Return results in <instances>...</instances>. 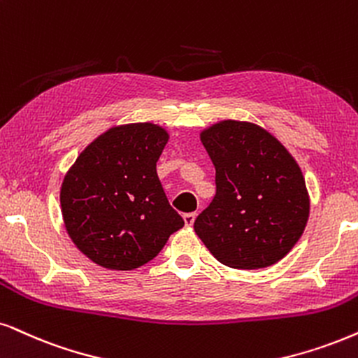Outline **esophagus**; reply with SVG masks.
<instances>
[{
	"instance_id": "1",
	"label": "esophagus",
	"mask_w": 358,
	"mask_h": 358,
	"mask_svg": "<svg viewBox=\"0 0 358 358\" xmlns=\"http://www.w3.org/2000/svg\"><path fill=\"white\" fill-rule=\"evenodd\" d=\"M194 218H196V213H185V215H183L185 224H187V226H192L194 223Z\"/></svg>"
}]
</instances>
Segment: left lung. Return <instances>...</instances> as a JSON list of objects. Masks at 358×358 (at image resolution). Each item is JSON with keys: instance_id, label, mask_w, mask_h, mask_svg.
<instances>
[{"instance_id": "1", "label": "left lung", "mask_w": 358, "mask_h": 358, "mask_svg": "<svg viewBox=\"0 0 358 358\" xmlns=\"http://www.w3.org/2000/svg\"><path fill=\"white\" fill-rule=\"evenodd\" d=\"M216 169V194L194 231L221 264L259 269L282 259L309 218L304 176L269 132L224 120L201 134Z\"/></svg>"}]
</instances>
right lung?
Returning <instances> with one entry per match:
<instances>
[{
	"label": "right lung",
	"instance_id": "obj_1",
	"mask_svg": "<svg viewBox=\"0 0 358 358\" xmlns=\"http://www.w3.org/2000/svg\"><path fill=\"white\" fill-rule=\"evenodd\" d=\"M169 134L153 124L110 129L80 153L61 188L72 241L89 259L130 271L152 261L185 224L157 175Z\"/></svg>",
	"mask_w": 358,
	"mask_h": 358
}]
</instances>
